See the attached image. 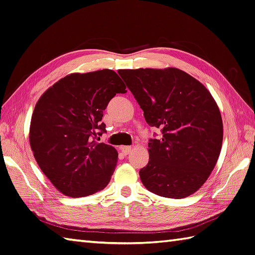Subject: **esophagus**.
<instances>
[{"label": "esophagus", "instance_id": "34e87169", "mask_svg": "<svg viewBox=\"0 0 255 255\" xmlns=\"http://www.w3.org/2000/svg\"><path fill=\"white\" fill-rule=\"evenodd\" d=\"M120 149L122 150V153H123V154L128 155L129 152H131L132 147H131V146H121V147H120Z\"/></svg>", "mask_w": 255, "mask_h": 255}]
</instances>
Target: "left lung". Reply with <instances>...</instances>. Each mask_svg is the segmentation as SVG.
<instances>
[{
	"mask_svg": "<svg viewBox=\"0 0 255 255\" xmlns=\"http://www.w3.org/2000/svg\"><path fill=\"white\" fill-rule=\"evenodd\" d=\"M162 136L150 138L149 159L139 170L145 188L180 199L206 183L219 158L223 127L215 99L207 88L177 68L118 71Z\"/></svg>",
	"mask_w": 255,
	"mask_h": 255,
	"instance_id": "obj_1",
	"label": "left lung"
}]
</instances>
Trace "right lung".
<instances>
[{"label": "right lung", "instance_id": "right-lung-1", "mask_svg": "<svg viewBox=\"0 0 255 255\" xmlns=\"http://www.w3.org/2000/svg\"><path fill=\"white\" fill-rule=\"evenodd\" d=\"M127 87L103 69L61 78L39 98L29 128L34 157L61 194L85 197L102 190L116 169L118 152L95 138L106 132L103 111Z\"/></svg>", "mask_w": 255, "mask_h": 255}]
</instances>
